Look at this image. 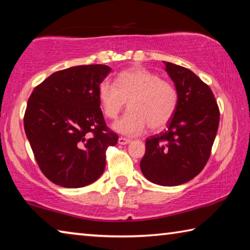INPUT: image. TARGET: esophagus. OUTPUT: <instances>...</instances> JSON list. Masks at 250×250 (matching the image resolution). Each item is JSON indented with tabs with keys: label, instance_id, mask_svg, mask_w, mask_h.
<instances>
[{
	"label": "esophagus",
	"instance_id": "obj_1",
	"mask_svg": "<svg viewBox=\"0 0 250 250\" xmlns=\"http://www.w3.org/2000/svg\"><path fill=\"white\" fill-rule=\"evenodd\" d=\"M118 143H120L121 145H125V144H128V143H130V140H129V138L121 136L120 138H118Z\"/></svg>",
	"mask_w": 250,
	"mask_h": 250
}]
</instances>
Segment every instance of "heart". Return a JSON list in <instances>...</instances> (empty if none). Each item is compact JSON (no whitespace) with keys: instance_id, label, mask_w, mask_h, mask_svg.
<instances>
[{"instance_id":"b5f03b06","label":"heart","mask_w":250,"mask_h":250,"mask_svg":"<svg viewBox=\"0 0 250 250\" xmlns=\"http://www.w3.org/2000/svg\"><path fill=\"white\" fill-rule=\"evenodd\" d=\"M102 109L108 120H116L126 103L129 110L114 128L128 136L148 126L158 130L168 125L178 107V92L173 83L143 67L121 72L116 84L105 81L98 88Z\"/></svg>"}]
</instances>
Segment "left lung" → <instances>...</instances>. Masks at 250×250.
I'll return each mask as SVG.
<instances>
[{"mask_svg":"<svg viewBox=\"0 0 250 250\" xmlns=\"http://www.w3.org/2000/svg\"><path fill=\"white\" fill-rule=\"evenodd\" d=\"M178 92V107L165 132L146 140L143 175L161 186H177L197 176L209 159L219 125L210 87L186 67L164 62Z\"/></svg>","mask_w":250,"mask_h":250,"instance_id":"8db88e82","label":"left lung"}]
</instances>
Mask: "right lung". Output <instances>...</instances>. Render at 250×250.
<instances>
[{
    "mask_svg": "<svg viewBox=\"0 0 250 250\" xmlns=\"http://www.w3.org/2000/svg\"><path fill=\"white\" fill-rule=\"evenodd\" d=\"M110 67L80 65L53 73L27 101L24 129L40 169L56 185L79 188L103 174L118 135L106 125L98 88Z\"/></svg>",
    "mask_w": 250,
    "mask_h": 250,
    "instance_id": "obj_1",
    "label": "right lung"
}]
</instances>
